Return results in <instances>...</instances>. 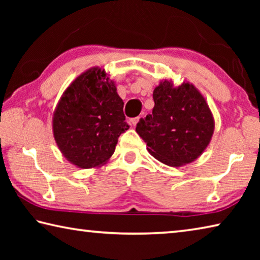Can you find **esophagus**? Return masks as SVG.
Masks as SVG:
<instances>
[{"label":"esophagus","mask_w":260,"mask_h":260,"mask_svg":"<svg viewBox=\"0 0 260 260\" xmlns=\"http://www.w3.org/2000/svg\"><path fill=\"white\" fill-rule=\"evenodd\" d=\"M140 120V118L139 117H136V118H132V119L129 120V124H131V126H135L136 124H138V121Z\"/></svg>","instance_id":"obj_1"}]
</instances>
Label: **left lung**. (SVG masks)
Wrapping results in <instances>:
<instances>
[{
	"label": "left lung",
	"mask_w": 260,
	"mask_h": 260,
	"mask_svg": "<svg viewBox=\"0 0 260 260\" xmlns=\"http://www.w3.org/2000/svg\"><path fill=\"white\" fill-rule=\"evenodd\" d=\"M152 98V113L136 125L149 153L172 167L196 160L214 132V118L204 96L190 82L174 86L172 79H164Z\"/></svg>",
	"instance_id": "1"
}]
</instances>
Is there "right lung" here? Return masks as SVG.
<instances>
[{
    "mask_svg": "<svg viewBox=\"0 0 260 260\" xmlns=\"http://www.w3.org/2000/svg\"><path fill=\"white\" fill-rule=\"evenodd\" d=\"M124 102L113 80L99 67L82 72L64 90L52 116L57 147L79 169L104 165L128 129Z\"/></svg>",
    "mask_w": 260,
    "mask_h": 260,
    "instance_id": "1",
    "label": "right lung"
}]
</instances>
